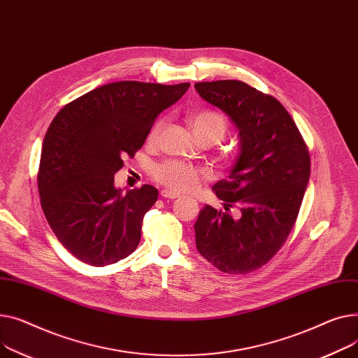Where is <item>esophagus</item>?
I'll return each mask as SVG.
<instances>
[{
  "label": "esophagus",
  "instance_id": "esophagus-1",
  "mask_svg": "<svg viewBox=\"0 0 358 358\" xmlns=\"http://www.w3.org/2000/svg\"><path fill=\"white\" fill-rule=\"evenodd\" d=\"M160 195H162V198H167V199H178L179 198V194L171 191V189H163Z\"/></svg>",
  "mask_w": 358,
  "mask_h": 358
}]
</instances>
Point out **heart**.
<instances>
[{
    "label": "heart",
    "instance_id": "b5f03b06",
    "mask_svg": "<svg viewBox=\"0 0 358 358\" xmlns=\"http://www.w3.org/2000/svg\"><path fill=\"white\" fill-rule=\"evenodd\" d=\"M187 124L201 144H217L227 134V120L218 111H198L189 115ZM162 125L163 121H157L155 124V127L149 134L150 140H155L159 136ZM152 176L156 182L176 192L191 191V189L196 187L203 180V172L199 171L198 167L171 159L155 164L152 169Z\"/></svg>",
    "mask_w": 358,
    "mask_h": 358
}]
</instances>
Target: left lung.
Returning a JSON list of instances; mask_svg holds the SVG:
<instances>
[{
	"mask_svg": "<svg viewBox=\"0 0 358 358\" xmlns=\"http://www.w3.org/2000/svg\"><path fill=\"white\" fill-rule=\"evenodd\" d=\"M195 90L238 130L240 155L213 186L225 211L205 205L195 224L199 253L218 270L245 275L264 266L295 225L310 176L308 147L283 105L241 80L198 82ZM231 207L241 217L233 219Z\"/></svg>",
	"mask_w": 358,
	"mask_h": 358,
	"instance_id": "left-lung-1",
	"label": "left lung"
}]
</instances>
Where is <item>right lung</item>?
<instances>
[{
	"label": "right lung",
	"mask_w": 358,
	"mask_h": 358,
	"mask_svg": "<svg viewBox=\"0 0 358 358\" xmlns=\"http://www.w3.org/2000/svg\"><path fill=\"white\" fill-rule=\"evenodd\" d=\"M189 87L113 82L66 103L53 118L41 145L38 195L55 236L78 260L101 267L137 248L143 218L159 192L152 185L122 192L114 175Z\"/></svg>",
	"instance_id": "1"
}]
</instances>
